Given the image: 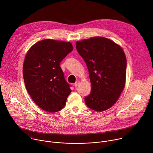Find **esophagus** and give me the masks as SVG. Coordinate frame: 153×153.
I'll return each instance as SVG.
<instances>
[{"instance_id": "34e87169", "label": "esophagus", "mask_w": 153, "mask_h": 153, "mask_svg": "<svg viewBox=\"0 0 153 153\" xmlns=\"http://www.w3.org/2000/svg\"><path fill=\"white\" fill-rule=\"evenodd\" d=\"M79 83V81L76 82H75V83H74V86H75V87H77V86H78Z\"/></svg>"}]
</instances>
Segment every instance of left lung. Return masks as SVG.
Here are the masks:
<instances>
[{"mask_svg": "<svg viewBox=\"0 0 153 153\" xmlns=\"http://www.w3.org/2000/svg\"><path fill=\"white\" fill-rule=\"evenodd\" d=\"M76 50L86 63L91 83L86 105L96 111L108 110L125 84L126 59L122 48L107 38L96 37L77 42Z\"/></svg>", "mask_w": 153, "mask_h": 153, "instance_id": "left-lung-1", "label": "left lung"}]
</instances>
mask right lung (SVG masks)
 <instances>
[{
  "mask_svg": "<svg viewBox=\"0 0 153 153\" xmlns=\"http://www.w3.org/2000/svg\"><path fill=\"white\" fill-rule=\"evenodd\" d=\"M73 50L70 42L44 39L28 50L24 63L26 89L42 110L54 113L64 107L71 93L60 63Z\"/></svg>",
  "mask_w": 153,
  "mask_h": 153,
  "instance_id": "add662e5",
  "label": "right lung"
}]
</instances>
